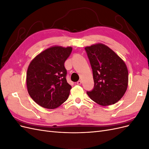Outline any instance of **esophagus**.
<instances>
[{"label": "esophagus", "instance_id": "34e87169", "mask_svg": "<svg viewBox=\"0 0 149 149\" xmlns=\"http://www.w3.org/2000/svg\"><path fill=\"white\" fill-rule=\"evenodd\" d=\"M81 83H82V81L81 80H79L77 82V84H78V85H80Z\"/></svg>", "mask_w": 149, "mask_h": 149}]
</instances>
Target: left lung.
Listing matches in <instances>:
<instances>
[{"instance_id":"8db88e82","label":"left lung","mask_w":149,"mask_h":149,"mask_svg":"<svg viewBox=\"0 0 149 149\" xmlns=\"http://www.w3.org/2000/svg\"><path fill=\"white\" fill-rule=\"evenodd\" d=\"M93 70L94 89L88 91L93 101L102 106L118 102L127 89L129 75L125 62L109 47L96 43L85 47Z\"/></svg>"}]
</instances>
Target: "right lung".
Masks as SVG:
<instances>
[{
    "label": "right lung",
    "mask_w": 149,
    "mask_h": 149,
    "mask_svg": "<svg viewBox=\"0 0 149 149\" xmlns=\"http://www.w3.org/2000/svg\"><path fill=\"white\" fill-rule=\"evenodd\" d=\"M71 51V47L53 46L31 61L26 86L31 99L40 106L55 109L68 97L71 86L67 83L64 63Z\"/></svg>",
    "instance_id": "obj_1"
}]
</instances>
